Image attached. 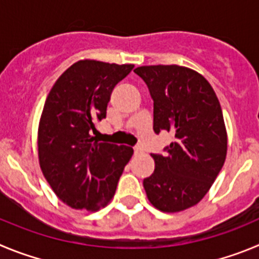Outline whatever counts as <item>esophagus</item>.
Instances as JSON below:
<instances>
[{"mask_svg": "<svg viewBox=\"0 0 259 259\" xmlns=\"http://www.w3.org/2000/svg\"><path fill=\"white\" fill-rule=\"evenodd\" d=\"M143 152V148H142V147H135L134 148V155H139V153H142Z\"/></svg>", "mask_w": 259, "mask_h": 259, "instance_id": "34e87169", "label": "esophagus"}]
</instances>
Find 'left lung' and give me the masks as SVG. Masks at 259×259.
<instances>
[{
    "mask_svg": "<svg viewBox=\"0 0 259 259\" xmlns=\"http://www.w3.org/2000/svg\"><path fill=\"white\" fill-rule=\"evenodd\" d=\"M134 72L153 99V130L174 133L166 153L151 155L152 176L143 181L147 197L158 210H186L210 190L227 155L222 108L208 80L187 67L143 66Z\"/></svg>",
    "mask_w": 259,
    "mask_h": 259,
    "instance_id": "left-lung-1",
    "label": "left lung"
}]
</instances>
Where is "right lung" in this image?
<instances>
[{"mask_svg": "<svg viewBox=\"0 0 259 259\" xmlns=\"http://www.w3.org/2000/svg\"><path fill=\"white\" fill-rule=\"evenodd\" d=\"M133 68L134 64L78 60L60 74L46 98L37 133L39 167L55 195L71 208H104L132 157L133 148L101 143L94 134L106 117L113 88Z\"/></svg>", "mask_w": 259, "mask_h": 259, "instance_id": "right-lung-1", "label": "right lung"}]
</instances>
